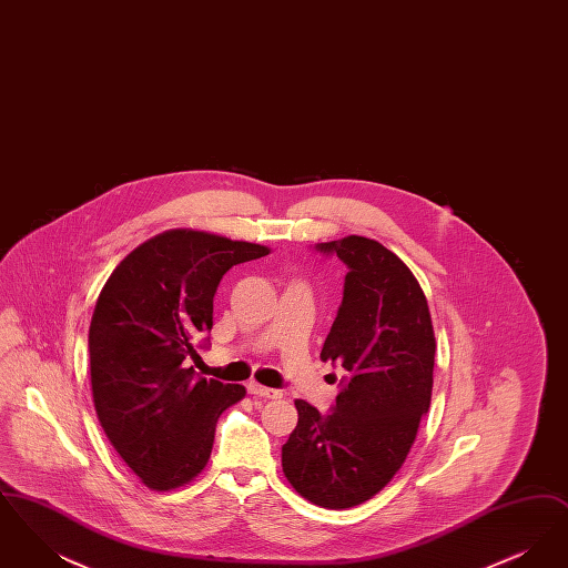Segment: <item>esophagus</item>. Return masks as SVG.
<instances>
[{
  "instance_id": "34e87169",
  "label": "esophagus",
  "mask_w": 568,
  "mask_h": 568,
  "mask_svg": "<svg viewBox=\"0 0 568 568\" xmlns=\"http://www.w3.org/2000/svg\"><path fill=\"white\" fill-rule=\"evenodd\" d=\"M246 389H248L251 396H260V398H281V392H278V389L264 387V385H260V383H255V381H251V383L246 385Z\"/></svg>"
}]
</instances>
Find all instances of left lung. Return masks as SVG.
Listing matches in <instances>:
<instances>
[{
  "label": "left lung",
  "instance_id": "left-lung-1",
  "mask_svg": "<svg viewBox=\"0 0 568 568\" xmlns=\"http://www.w3.org/2000/svg\"><path fill=\"white\" fill-rule=\"evenodd\" d=\"M345 266L343 302L322 359L341 366L336 405L322 415L296 400L297 426L283 445V473L325 509L366 503L405 464L430 408L434 332L426 296L405 262L364 236L315 244Z\"/></svg>",
  "mask_w": 568,
  "mask_h": 568
}]
</instances>
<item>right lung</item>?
Masks as SVG:
<instances>
[{"label": "right lung", "instance_id": "add662e5", "mask_svg": "<svg viewBox=\"0 0 568 568\" xmlns=\"http://www.w3.org/2000/svg\"><path fill=\"white\" fill-rule=\"evenodd\" d=\"M268 255L262 244L172 230L110 274L89 327L91 389L116 454L153 489L191 481L211 458L219 415L243 385L195 375L223 274Z\"/></svg>", "mask_w": 568, "mask_h": 568}]
</instances>
